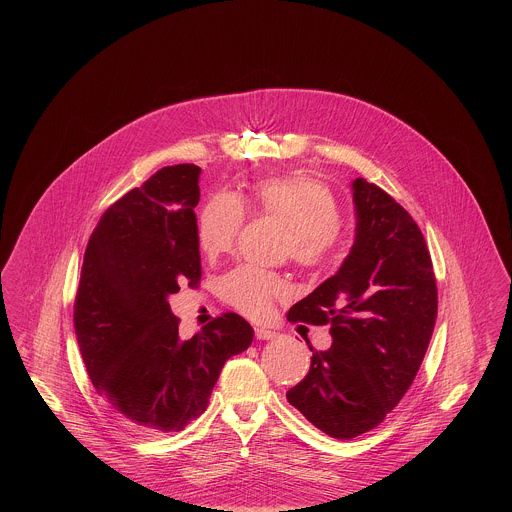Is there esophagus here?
I'll return each mask as SVG.
<instances>
[{
  "label": "esophagus",
  "mask_w": 512,
  "mask_h": 512,
  "mask_svg": "<svg viewBox=\"0 0 512 512\" xmlns=\"http://www.w3.org/2000/svg\"><path fill=\"white\" fill-rule=\"evenodd\" d=\"M255 336H257V340H274L278 334L272 332V330L263 328V326H257V328H255Z\"/></svg>",
  "instance_id": "obj_1"
}]
</instances>
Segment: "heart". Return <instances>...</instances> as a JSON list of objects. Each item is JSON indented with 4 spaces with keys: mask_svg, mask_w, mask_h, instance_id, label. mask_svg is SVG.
<instances>
[{
    "mask_svg": "<svg viewBox=\"0 0 512 512\" xmlns=\"http://www.w3.org/2000/svg\"><path fill=\"white\" fill-rule=\"evenodd\" d=\"M261 213L292 228L288 253L303 267L324 265L334 251L341 211L334 194L305 176L268 178L255 186ZM242 201L234 194L213 195L199 217V244L209 255L228 251L244 224ZM286 295V284L265 270L240 267L220 282V297L247 317H265L272 303Z\"/></svg>",
    "mask_w": 512,
    "mask_h": 512,
    "instance_id": "1",
    "label": "heart"
}]
</instances>
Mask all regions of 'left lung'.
Instances as JSON below:
<instances>
[{"label":"left lung","mask_w":512,"mask_h":512,"mask_svg":"<svg viewBox=\"0 0 512 512\" xmlns=\"http://www.w3.org/2000/svg\"><path fill=\"white\" fill-rule=\"evenodd\" d=\"M355 240L334 276L297 301L290 322L330 324L332 345L313 351L290 405L330 438L376 428L422 365L438 317V288L424 236L382 188L355 178Z\"/></svg>","instance_id":"1"}]
</instances>
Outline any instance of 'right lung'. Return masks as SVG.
Listing matches in <instances>:
<instances>
[{"mask_svg":"<svg viewBox=\"0 0 512 512\" xmlns=\"http://www.w3.org/2000/svg\"><path fill=\"white\" fill-rule=\"evenodd\" d=\"M195 165L155 172L99 219L84 253L74 332L99 395L144 434L180 432L207 409L224 363L253 341L226 313L180 340L169 295L201 278Z\"/></svg>","mask_w":512,"mask_h":512,"instance_id":"add662e5","label":"right lung"}]
</instances>
